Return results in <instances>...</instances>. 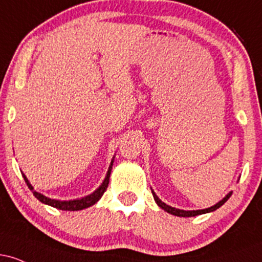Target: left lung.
<instances>
[{
	"label": "left lung",
	"instance_id": "1",
	"mask_svg": "<svg viewBox=\"0 0 262 262\" xmlns=\"http://www.w3.org/2000/svg\"><path fill=\"white\" fill-rule=\"evenodd\" d=\"M152 192V196H154V200L155 202L158 203V206L160 207V208H162L165 210V212L170 213V214L172 215H177V217H196V215H200V214H204V213H209V212H213V210L218 209L219 207H222L223 204L227 202L228 200H229V197L231 196V192H229V193L225 196L223 200L219 201V202L217 204H214V206L209 207V208H206V209H198V210H183V209H177L175 208V207H171V206H167L166 203H164L159 198L158 196L155 194L154 191Z\"/></svg>",
	"mask_w": 262,
	"mask_h": 262
}]
</instances>
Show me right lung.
Here are the masks:
<instances>
[{
    "label": "right lung",
    "instance_id": "add662e5",
    "mask_svg": "<svg viewBox=\"0 0 262 262\" xmlns=\"http://www.w3.org/2000/svg\"><path fill=\"white\" fill-rule=\"evenodd\" d=\"M113 160L111 161V165L110 167H108V171H107V175L104 177L103 182H102V185L96 189L95 192L91 194H89V196H85L82 198H77V200H71V201H59V200H52V198L44 196V194L39 193V192L34 191V188H33V186L29 183L28 179H27L25 173H22L23 175V179H25V181L27 183V186H28L29 189H32L33 194H34L35 198L37 200L40 201L41 203L44 204H48V206H52L54 208H58V209H61V210H81V209H85V208H89V207H91L97 202L100 198L103 196L104 191H106L107 187H108V183H110V176H111V171H112V166H113Z\"/></svg>",
    "mask_w": 262,
    "mask_h": 262
}]
</instances>
